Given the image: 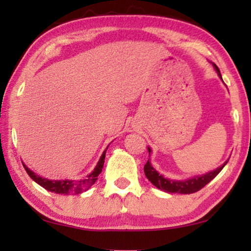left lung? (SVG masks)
I'll return each instance as SVG.
<instances>
[{"mask_svg":"<svg viewBox=\"0 0 251 251\" xmlns=\"http://www.w3.org/2000/svg\"><path fill=\"white\" fill-rule=\"evenodd\" d=\"M212 65H214L215 70L217 71L219 77L222 78V74H220V71L217 67V65L216 64H212ZM151 151V150L148 147V152H150V154ZM227 163L228 160L225 161L222 166L217 169H215V171L207 173L205 175L195 176L193 178H190V179H186V180H173V179H168V178H165L164 176H161L158 172L155 171V168L151 165L150 160H147L145 166H144V172H145V175L148 178V180L160 190H164V192L172 193V194H193V193L198 192V190H201L202 187H205L208 184V182L214 179V178L217 176L220 172H222V169L225 167V165Z\"/></svg>","mask_w":251,"mask_h":251,"instance_id":"obj_1","label":"left lung"}]
</instances>
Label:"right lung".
<instances>
[{
    "instance_id": "obj_1",
    "label": "right lung",
    "mask_w": 251,
    "mask_h": 251,
    "mask_svg": "<svg viewBox=\"0 0 251 251\" xmlns=\"http://www.w3.org/2000/svg\"><path fill=\"white\" fill-rule=\"evenodd\" d=\"M107 150V148H106ZM105 154L106 151L101 154L100 158L97 163L96 167L94 168L90 175H88L85 179H80V180H49L46 178L40 177L36 174H34L31 169H28L25 165L23 164V166L25 168V171L28 174V176L32 178V179L37 182L40 186L43 187L49 192H52L55 194H62V195H75V194H80L87 190L90 187L94 184V182L97 180V176L101 173V169H103L104 166V161H105Z\"/></svg>"
}]
</instances>
